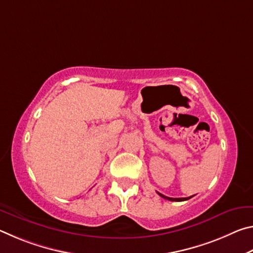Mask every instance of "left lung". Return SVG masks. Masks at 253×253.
<instances>
[{
    "instance_id": "1",
    "label": "left lung",
    "mask_w": 253,
    "mask_h": 253,
    "mask_svg": "<svg viewBox=\"0 0 253 253\" xmlns=\"http://www.w3.org/2000/svg\"><path fill=\"white\" fill-rule=\"evenodd\" d=\"M157 193H158V192H157ZM158 194H160V196H162L163 199L169 200V201H176V202H181V201H186V200L192 198V196H190V198H169V196H165L164 194H161V193H158Z\"/></svg>"
}]
</instances>
